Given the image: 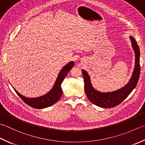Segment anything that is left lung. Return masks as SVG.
Listing matches in <instances>:
<instances>
[{
	"instance_id": "8db88e82",
	"label": "left lung",
	"mask_w": 145,
	"mask_h": 145,
	"mask_svg": "<svg viewBox=\"0 0 145 145\" xmlns=\"http://www.w3.org/2000/svg\"><path fill=\"white\" fill-rule=\"evenodd\" d=\"M131 45L135 54V64L131 77L125 85L115 91L101 92L93 86L90 76L86 71L81 69L84 81V90L89 100L102 108H112L121 103L127 97L137 85L140 75V51L135 38L130 36Z\"/></svg>"
}]
</instances>
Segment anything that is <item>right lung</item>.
<instances>
[{
    "label": "right lung",
    "mask_w": 145,
    "mask_h": 145,
    "mask_svg": "<svg viewBox=\"0 0 145 145\" xmlns=\"http://www.w3.org/2000/svg\"><path fill=\"white\" fill-rule=\"evenodd\" d=\"M74 65V62L71 61L69 63L62 68L61 71L59 73L58 76L56 79V81L54 86L50 91L47 93L39 97L28 98L21 95L20 93L14 88L16 93L20 97L27 105L31 106L34 108L40 109L52 106L59 101L62 95V89L61 84L62 81L67 76L69 71Z\"/></svg>",
    "instance_id": "right-lung-1"
}]
</instances>
